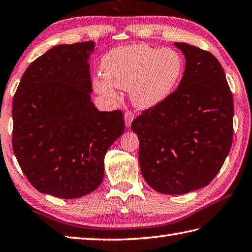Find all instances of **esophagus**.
Returning a JSON list of instances; mask_svg holds the SVG:
<instances>
[{"mask_svg":"<svg viewBox=\"0 0 252 252\" xmlns=\"http://www.w3.org/2000/svg\"><path fill=\"white\" fill-rule=\"evenodd\" d=\"M124 118H125V125L127 127H129L132 120H134V118H135L134 112H132V111H126L125 112V115H124Z\"/></svg>","mask_w":252,"mask_h":252,"instance_id":"obj_1","label":"esophagus"}]
</instances>
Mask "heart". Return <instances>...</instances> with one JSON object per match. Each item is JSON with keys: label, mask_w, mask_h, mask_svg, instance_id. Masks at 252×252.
<instances>
[{"label": "heart", "mask_w": 252, "mask_h": 252, "mask_svg": "<svg viewBox=\"0 0 252 252\" xmlns=\"http://www.w3.org/2000/svg\"><path fill=\"white\" fill-rule=\"evenodd\" d=\"M184 63L173 49H160L149 45L115 48L103 57V79L94 81V88L107 97L117 96L115 88L129 90L134 105L153 107L167 98L181 78Z\"/></svg>", "instance_id": "obj_1"}]
</instances>
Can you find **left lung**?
Listing matches in <instances>:
<instances>
[{
	"label": "left lung",
	"mask_w": 252,
	"mask_h": 252,
	"mask_svg": "<svg viewBox=\"0 0 252 252\" xmlns=\"http://www.w3.org/2000/svg\"><path fill=\"white\" fill-rule=\"evenodd\" d=\"M185 57L178 89L131 123L142 177L157 192L185 194L210 184L229 154L234 99L210 51L174 42Z\"/></svg>",
	"instance_id": "left-lung-1"
}]
</instances>
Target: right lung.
<instances>
[{
	"label": "right lung",
	"mask_w": 252,
	"mask_h": 252,
	"mask_svg": "<svg viewBox=\"0 0 252 252\" xmlns=\"http://www.w3.org/2000/svg\"><path fill=\"white\" fill-rule=\"evenodd\" d=\"M93 41L59 45L28 65L13 98L12 145L28 181L41 193L78 198L96 189L104 157L125 129L123 112L91 101Z\"/></svg>",
	"instance_id": "add662e5"
}]
</instances>
